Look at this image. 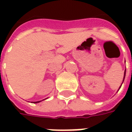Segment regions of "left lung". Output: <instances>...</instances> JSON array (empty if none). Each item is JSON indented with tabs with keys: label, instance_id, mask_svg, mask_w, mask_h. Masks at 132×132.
<instances>
[{
	"label": "left lung",
	"instance_id": "obj_1",
	"mask_svg": "<svg viewBox=\"0 0 132 132\" xmlns=\"http://www.w3.org/2000/svg\"><path fill=\"white\" fill-rule=\"evenodd\" d=\"M125 74H126V69H125V75H124V78H123V81H124V80H125ZM123 81H122V83H123ZM121 86H122V85H121ZM121 86H120V87H119V88H121Z\"/></svg>",
	"mask_w": 132,
	"mask_h": 132
}]
</instances>
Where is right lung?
I'll return each instance as SVG.
<instances>
[{
    "instance_id": "add662e5",
    "label": "right lung",
    "mask_w": 132,
    "mask_h": 132,
    "mask_svg": "<svg viewBox=\"0 0 132 132\" xmlns=\"http://www.w3.org/2000/svg\"><path fill=\"white\" fill-rule=\"evenodd\" d=\"M41 102V101H37V102H34V103H38V102Z\"/></svg>"
}]
</instances>
